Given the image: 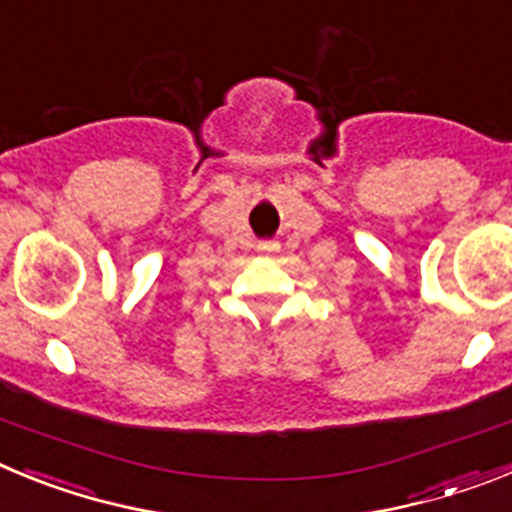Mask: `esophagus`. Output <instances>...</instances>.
<instances>
[{
  "mask_svg": "<svg viewBox=\"0 0 512 512\" xmlns=\"http://www.w3.org/2000/svg\"><path fill=\"white\" fill-rule=\"evenodd\" d=\"M261 251H274V248H277V243H271V241H266V243H261Z\"/></svg>",
  "mask_w": 512,
  "mask_h": 512,
  "instance_id": "obj_1",
  "label": "esophagus"
}]
</instances>
